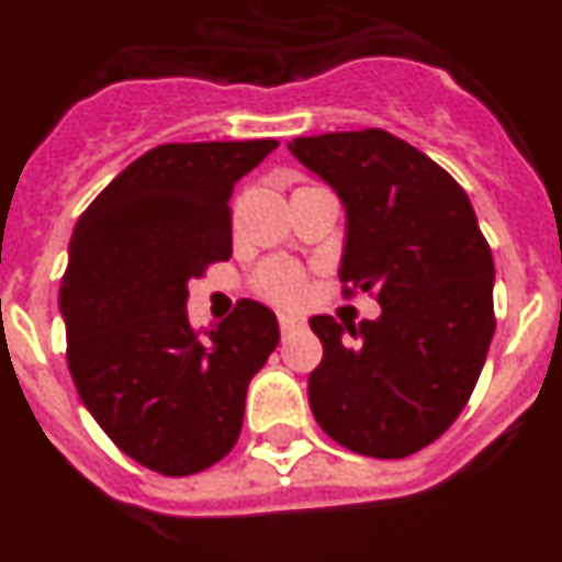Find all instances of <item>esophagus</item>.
<instances>
[{
    "label": "esophagus",
    "mask_w": 562,
    "mask_h": 562,
    "mask_svg": "<svg viewBox=\"0 0 562 562\" xmlns=\"http://www.w3.org/2000/svg\"><path fill=\"white\" fill-rule=\"evenodd\" d=\"M277 319H280V331L289 334V331H296V328H303L305 319L300 317V314H291V311H280L277 314Z\"/></svg>",
    "instance_id": "34e87169"
}]
</instances>
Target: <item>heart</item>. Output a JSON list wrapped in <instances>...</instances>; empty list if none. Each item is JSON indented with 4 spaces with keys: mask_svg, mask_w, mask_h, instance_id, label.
<instances>
[{
    "mask_svg": "<svg viewBox=\"0 0 562 562\" xmlns=\"http://www.w3.org/2000/svg\"><path fill=\"white\" fill-rule=\"evenodd\" d=\"M257 291L273 303H289L303 291V273L294 266H285V262H271L259 271Z\"/></svg>",
    "mask_w": 562,
    "mask_h": 562,
    "instance_id": "obj_1",
    "label": "heart"
}]
</instances>
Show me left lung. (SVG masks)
<instances>
[{
    "mask_svg": "<svg viewBox=\"0 0 562 562\" xmlns=\"http://www.w3.org/2000/svg\"><path fill=\"white\" fill-rule=\"evenodd\" d=\"M346 209L339 282L371 291L383 314L360 328L311 317L323 362L308 403L331 440L400 460L460 417L494 337V259L465 191L389 131L289 143Z\"/></svg>",
    "mask_w": 562,
    "mask_h": 562,
    "instance_id": "8db88e82",
    "label": "left lung"
}]
</instances>
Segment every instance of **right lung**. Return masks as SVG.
<instances>
[{
  "label": "right lung",
  "instance_id": "right-lung-1",
  "mask_svg": "<svg viewBox=\"0 0 562 562\" xmlns=\"http://www.w3.org/2000/svg\"><path fill=\"white\" fill-rule=\"evenodd\" d=\"M168 143L79 216L59 285L68 369L85 408L131 460L165 477L220 463L248 383L280 342L273 311L239 300L220 325L188 323V280L231 257V191L277 148Z\"/></svg>",
  "mask_w": 562,
  "mask_h": 562
}]
</instances>
